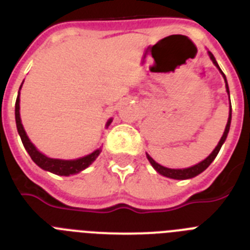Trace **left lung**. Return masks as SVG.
I'll return each instance as SVG.
<instances>
[{
  "label": "left lung",
  "instance_id": "8db88e82",
  "mask_svg": "<svg viewBox=\"0 0 250 250\" xmlns=\"http://www.w3.org/2000/svg\"><path fill=\"white\" fill-rule=\"evenodd\" d=\"M208 54H209L210 59H211V62H214V65H215L216 68L220 70V73L223 74V77H224V80H225V86H227V92L228 94H229V86H228V82H227V78H225V74L221 71V69L219 68L218 62H216L215 58H214V55H212L210 51H208ZM230 122H231V105H230V110H229V118H228V123H227V127H225V131L224 133H223V136H221L220 141H219L218 146L214 148V151L210 153L208 157L204 160V161L199 162L197 165H195V166H191V167H188V168H167V167H164L161 166L160 164H157V162L153 160V158L151 157L149 155H147V158H148L149 164L153 166V168H155L156 171H157L158 173H161L162 176H166V177H170V179H175V180H186V179H192V177L197 176L199 173H201L203 171H205L208 167L210 166V164H211L214 160H215L216 155L219 153V151H220L221 146H223V143L225 142V140H227L228 137V133H229V129H230Z\"/></svg>",
  "mask_w": 250,
  "mask_h": 250
}]
</instances>
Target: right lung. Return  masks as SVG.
<instances>
[{
  "label": "right lung",
  "mask_w": 250,
  "mask_h": 250,
  "mask_svg": "<svg viewBox=\"0 0 250 250\" xmlns=\"http://www.w3.org/2000/svg\"><path fill=\"white\" fill-rule=\"evenodd\" d=\"M21 86H22V84H21ZM15 118H16L17 132H19V134H20L21 141H22L23 143V147H25V149L30 155V157L32 158V161L45 171L53 172L55 173V175H60V176H69V175H74V173H78L80 172V171H83L84 168H86V167L89 166V165H92L93 161H94L95 158L98 157L99 153L102 152V148H98V149H95L94 152H92L90 155H86L84 156V157L77 158V160H59V158L47 157V156H45L44 153H41L40 151H38V148L32 145V142L29 140V137H27V134H26L25 129H23L22 123H21L20 92H19V95H17V99H16V104H15ZM110 122H112V119H109V121L107 122V127L110 125Z\"/></svg>",
  "instance_id": "obj_1"
}]
</instances>
